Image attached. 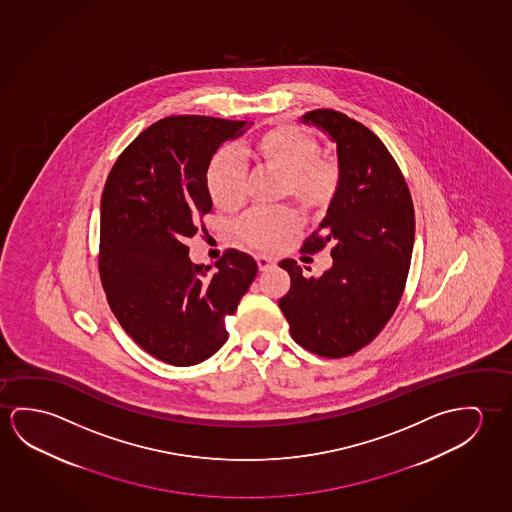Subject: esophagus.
<instances>
[{"instance_id":"1","label":"esophagus","mask_w":512,"mask_h":512,"mask_svg":"<svg viewBox=\"0 0 512 512\" xmlns=\"http://www.w3.org/2000/svg\"><path fill=\"white\" fill-rule=\"evenodd\" d=\"M256 263H258V268H260L261 272H265L268 268L276 265V260L270 258V256H265V254H260V256H256Z\"/></svg>"}]
</instances>
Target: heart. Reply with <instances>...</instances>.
Listing matches in <instances>:
<instances>
[{"label": "heart", "mask_w": 512, "mask_h": 512, "mask_svg": "<svg viewBox=\"0 0 512 512\" xmlns=\"http://www.w3.org/2000/svg\"><path fill=\"white\" fill-rule=\"evenodd\" d=\"M256 167L281 176L279 197H290L308 217H320L331 206L340 188V163L334 156L320 155L318 138L297 124L272 122L242 149ZM206 192L215 208L235 211L244 204L245 172L233 149H222L211 158L204 176ZM299 228L288 208L249 211L236 231L258 249H277Z\"/></svg>", "instance_id": "1"}]
</instances>
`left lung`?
<instances>
[{
    "label": "left lung",
    "mask_w": 512,
    "mask_h": 512,
    "mask_svg": "<svg viewBox=\"0 0 512 512\" xmlns=\"http://www.w3.org/2000/svg\"><path fill=\"white\" fill-rule=\"evenodd\" d=\"M313 124L336 144L341 181L320 224L302 247L317 252L333 244V267L306 277L295 260H283L292 286L279 299L290 334L322 357L363 349L395 313L411 265L414 208L406 179L381 138L334 110H313Z\"/></svg>",
    "instance_id": "obj_1"
}]
</instances>
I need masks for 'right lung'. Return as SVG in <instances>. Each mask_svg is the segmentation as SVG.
Masks as SVG:
<instances>
[{"mask_svg": "<svg viewBox=\"0 0 512 512\" xmlns=\"http://www.w3.org/2000/svg\"><path fill=\"white\" fill-rule=\"evenodd\" d=\"M251 124L203 115L165 117L122 151L101 197L99 276L122 329L163 363L192 366L228 341L224 320L258 265L228 249L194 265L187 238L210 213L206 169L226 140Z\"/></svg>", "mask_w": 512, "mask_h": 512, "instance_id": "right-lung-1", "label": "right lung"}]
</instances>
